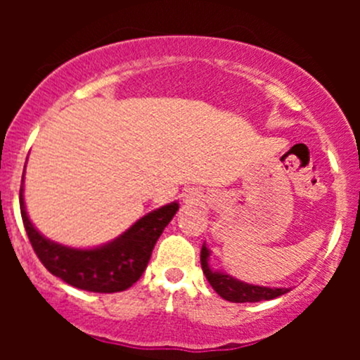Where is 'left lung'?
I'll list each match as a JSON object with an SVG mask.
<instances>
[{
    "label": "left lung",
    "mask_w": 360,
    "mask_h": 360,
    "mask_svg": "<svg viewBox=\"0 0 360 360\" xmlns=\"http://www.w3.org/2000/svg\"><path fill=\"white\" fill-rule=\"evenodd\" d=\"M209 256L210 250L205 248V244L202 245L200 250V263L202 270L205 274L207 281L212 285V289L219 294L221 297H224L226 301L231 303H257V301L263 300H274V297L282 296V294L288 292V289L284 288H263V285H252L248 282H242L238 278H233L231 275L223 274V271H214L209 266Z\"/></svg>",
    "instance_id": "1"
}]
</instances>
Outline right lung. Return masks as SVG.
<instances>
[{
  "label": "right lung",
  "instance_id": "1",
  "mask_svg": "<svg viewBox=\"0 0 360 360\" xmlns=\"http://www.w3.org/2000/svg\"><path fill=\"white\" fill-rule=\"evenodd\" d=\"M20 186V214L29 242L43 266L72 288L90 292H120L141 278L162 231L179 209L172 202L146 214L112 242L94 249H71L43 237L25 212Z\"/></svg>",
  "mask_w": 360,
  "mask_h": 360
}]
</instances>
